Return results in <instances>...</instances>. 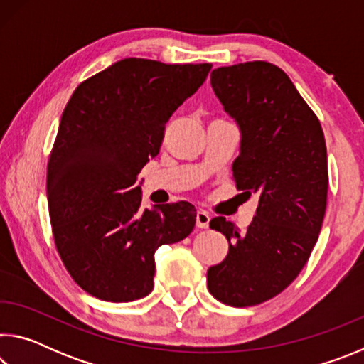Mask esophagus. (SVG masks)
Returning <instances> with one entry per match:
<instances>
[{"label": "esophagus", "mask_w": 364, "mask_h": 364, "mask_svg": "<svg viewBox=\"0 0 364 364\" xmlns=\"http://www.w3.org/2000/svg\"><path fill=\"white\" fill-rule=\"evenodd\" d=\"M208 223H210V217H208V213L204 210H199L196 215V226L197 228H202V230H205L208 228Z\"/></svg>", "instance_id": "esophagus-1"}]
</instances>
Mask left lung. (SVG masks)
Here are the masks:
<instances>
[{"instance_id":"left-lung-1","label":"left lung","mask_w":364,"mask_h":364,"mask_svg":"<svg viewBox=\"0 0 364 364\" xmlns=\"http://www.w3.org/2000/svg\"><path fill=\"white\" fill-rule=\"evenodd\" d=\"M210 83L241 130L232 180L258 196V207L244 232L225 217L210 221L230 252L208 268L207 287L226 305L252 306L284 291L311 255L328 202V152L318 117L278 65L218 67Z\"/></svg>"}]
</instances>
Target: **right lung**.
<instances>
[{
    "label": "right lung",
    "mask_w": 364,
    "mask_h": 364,
    "mask_svg": "<svg viewBox=\"0 0 364 364\" xmlns=\"http://www.w3.org/2000/svg\"><path fill=\"white\" fill-rule=\"evenodd\" d=\"M212 64L128 58L80 83L60 117L48 162L53 236L72 279L96 299L133 301L154 287V254L189 236L188 202L141 208V168L165 125Z\"/></svg>",
    "instance_id": "right-lung-1"
}]
</instances>
